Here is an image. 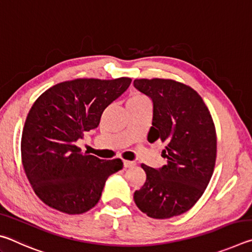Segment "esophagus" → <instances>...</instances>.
Wrapping results in <instances>:
<instances>
[{
  "label": "esophagus",
  "mask_w": 252,
  "mask_h": 252,
  "mask_svg": "<svg viewBox=\"0 0 252 252\" xmlns=\"http://www.w3.org/2000/svg\"><path fill=\"white\" fill-rule=\"evenodd\" d=\"M123 165H125V168H131V167H134L135 163L133 161L125 160V161H123Z\"/></svg>",
  "instance_id": "34e87169"
}]
</instances>
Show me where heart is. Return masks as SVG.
Returning a JSON list of instances; mask_svg holds the SVG:
<instances>
[{"mask_svg": "<svg viewBox=\"0 0 252 252\" xmlns=\"http://www.w3.org/2000/svg\"><path fill=\"white\" fill-rule=\"evenodd\" d=\"M142 103H147V99L144 95L140 94V93H132L126 101V106L129 105H139Z\"/></svg>", "mask_w": 252, "mask_h": 252, "instance_id": "obj_1", "label": "heart"}]
</instances>
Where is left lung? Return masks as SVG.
Here are the masks:
<instances>
[{"label": "left lung", "mask_w": 252, "mask_h": 252, "mask_svg": "<svg viewBox=\"0 0 252 252\" xmlns=\"http://www.w3.org/2000/svg\"><path fill=\"white\" fill-rule=\"evenodd\" d=\"M133 85L152 101L148 141L168 143L162 151L167 164L159 169L141 164L147 180L134 192V202L151 218H172L192 208L210 181L217 155L215 125L201 96L186 84L140 79Z\"/></svg>", "instance_id": "8db88e82"}]
</instances>
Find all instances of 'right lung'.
Instances as JSON below:
<instances>
[{"instance_id":"right-lung-1","label":"right lung","mask_w":252,"mask_h":252,"mask_svg":"<svg viewBox=\"0 0 252 252\" xmlns=\"http://www.w3.org/2000/svg\"><path fill=\"white\" fill-rule=\"evenodd\" d=\"M131 79H76L53 85L37 97L25 120L21 152L34 192L49 207L80 215L99 202L106 179L123 168L120 159L83 155L76 141L99 126L103 111Z\"/></svg>"}]
</instances>
